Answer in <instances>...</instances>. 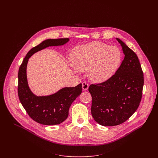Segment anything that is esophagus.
Listing matches in <instances>:
<instances>
[{
  "label": "esophagus",
  "mask_w": 158,
  "mask_h": 158,
  "mask_svg": "<svg viewBox=\"0 0 158 158\" xmlns=\"http://www.w3.org/2000/svg\"><path fill=\"white\" fill-rule=\"evenodd\" d=\"M82 89L84 90V91L87 90L88 89V87H89V84L86 82H83L82 84Z\"/></svg>",
  "instance_id": "34e87169"
}]
</instances>
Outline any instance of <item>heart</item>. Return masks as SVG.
Instances as JSON below:
<instances>
[{
    "instance_id": "b5f03b06",
    "label": "heart",
    "mask_w": 158,
    "mask_h": 158,
    "mask_svg": "<svg viewBox=\"0 0 158 158\" xmlns=\"http://www.w3.org/2000/svg\"><path fill=\"white\" fill-rule=\"evenodd\" d=\"M122 54L116 46L94 42L75 48L71 54V60L75 69H89L88 76L97 82L109 79L120 64Z\"/></svg>"
}]
</instances>
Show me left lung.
Masks as SVG:
<instances>
[{
  "label": "left lung",
  "instance_id": "left-lung-1",
  "mask_svg": "<svg viewBox=\"0 0 158 158\" xmlns=\"http://www.w3.org/2000/svg\"><path fill=\"white\" fill-rule=\"evenodd\" d=\"M116 39L125 55L121 65L109 79L88 89L92 96L91 114L104 126L126 121L138 109L143 94L144 76L139 59L125 43Z\"/></svg>",
  "mask_w": 158,
  "mask_h": 158
}]
</instances>
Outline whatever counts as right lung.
<instances>
[{
	"label": "right lung",
	"mask_w": 158,
	"mask_h": 158,
	"mask_svg": "<svg viewBox=\"0 0 158 158\" xmlns=\"http://www.w3.org/2000/svg\"><path fill=\"white\" fill-rule=\"evenodd\" d=\"M68 41V38L43 41L28 52L19 67L17 91L20 102L30 118L41 124L56 125L65 121L71 104L82 93V84L74 87H64L51 96L37 97L31 91L27 84V62L35 52L49 46H61Z\"/></svg>",
	"instance_id": "1"
}]
</instances>
